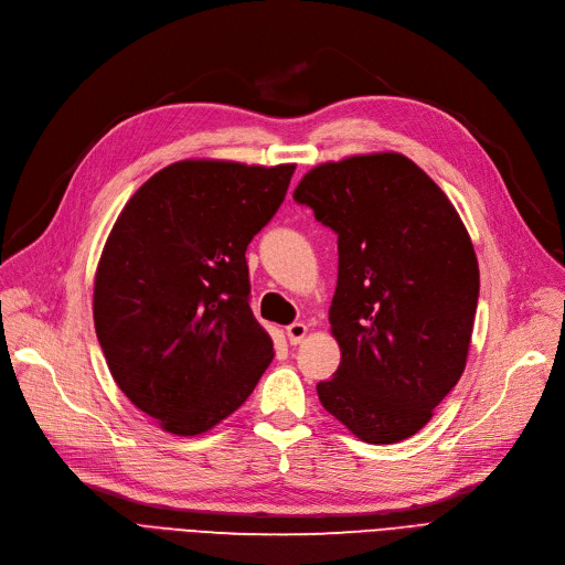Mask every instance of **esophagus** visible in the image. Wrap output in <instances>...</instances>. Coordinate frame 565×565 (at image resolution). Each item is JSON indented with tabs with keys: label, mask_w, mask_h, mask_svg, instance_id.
Listing matches in <instances>:
<instances>
[{
	"label": "esophagus",
	"mask_w": 565,
	"mask_h": 565,
	"mask_svg": "<svg viewBox=\"0 0 565 565\" xmlns=\"http://www.w3.org/2000/svg\"><path fill=\"white\" fill-rule=\"evenodd\" d=\"M286 334H288V341H290L292 345H298V343H302L305 337L309 334V328H307L305 322H292V324H288V328H286Z\"/></svg>",
	"instance_id": "obj_1"
}]
</instances>
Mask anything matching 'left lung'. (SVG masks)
<instances>
[{
	"label": "left lung",
	"mask_w": 565,
	"mask_h": 565,
	"mask_svg": "<svg viewBox=\"0 0 565 565\" xmlns=\"http://www.w3.org/2000/svg\"><path fill=\"white\" fill-rule=\"evenodd\" d=\"M292 199L339 235L330 324L341 364L316 384L318 398L369 444L407 439L467 364L479 305L469 233L447 194L401 153L318 164Z\"/></svg>",
	"instance_id": "1"
}]
</instances>
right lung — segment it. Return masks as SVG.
Returning a JSON list of instances; mask_svg holds the SVG:
<instances>
[{"instance_id": "right-lung-1", "label": "right lung", "mask_w": 565, "mask_h": 565, "mask_svg": "<svg viewBox=\"0 0 565 565\" xmlns=\"http://www.w3.org/2000/svg\"><path fill=\"white\" fill-rule=\"evenodd\" d=\"M295 164L173 162L118 215L94 284L109 373L167 433L192 437L241 407L275 358L249 307L247 245Z\"/></svg>"}]
</instances>
